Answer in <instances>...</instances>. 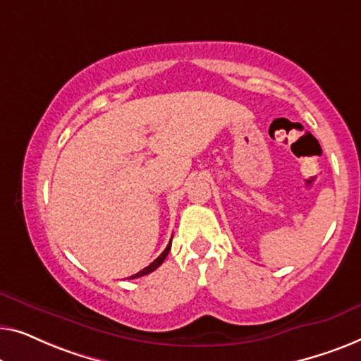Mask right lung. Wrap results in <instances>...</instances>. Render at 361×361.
I'll return each mask as SVG.
<instances>
[{
  "label": "right lung",
  "instance_id": "add662e5",
  "mask_svg": "<svg viewBox=\"0 0 361 361\" xmlns=\"http://www.w3.org/2000/svg\"><path fill=\"white\" fill-rule=\"evenodd\" d=\"M171 238H173V237H171ZM170 248H171V240H170V243H169V245H166V248H165V250H164V252H161V253H160V255H159V257H157V258H155V260H154V262H152L149 267H145V268H144V270H140L139 273H135V275H132V276H129V280H134V278H140V276H145V275H149V273H152V271H154V270H157V268H159V267L161 265V263H164V260H165V258H166V255H169Z\"/></svg>",
  "mask_w": 361,
  "mask_h": 361
}]
</instances>
